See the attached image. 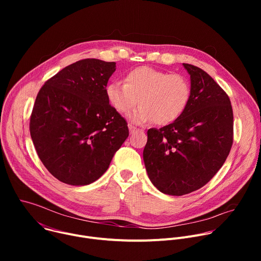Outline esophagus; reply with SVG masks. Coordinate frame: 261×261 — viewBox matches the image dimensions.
Segmentation results:
<instances>
[{"instance_id":"1","label":"esophagus","mask_w":261,"mask_h":261,"mask_svg":"<svg viewBox=\"0 0 261 261\" xmlns=\"http://www.w3.org/2000/svg\"><path fill=\"white\" fill-rule=\"evenodd\" d=\"M128 127H129V131H130V133H134V132H136V131H139V129H138V128H136L135 126H133V125H131V124H129V125H128Z\"/></svg>"}]
</instances>
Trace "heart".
Segmentation results:
<instances>
[{"label":"heart","instance_id":"b5f03b06","mask_svg":"<svg viewBox=\"0 0 261 261\" xmlns=\"http://www.w3.org/2000/svg\"><path fill=\"white\" fill-rule=\"evenodd\" d=\"M109 105L120 114H127L133 124L153 122L160 126L178 120L187 109L191 99V85L180 74H169L152 67H137L130 70L125 84L113 82L105 89Z\"/></svg>","mask_w":261,"mask_h":261}]
</instances>
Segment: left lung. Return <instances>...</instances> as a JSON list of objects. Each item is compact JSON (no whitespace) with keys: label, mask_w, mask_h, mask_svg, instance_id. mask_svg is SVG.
<instances>
[{"label":"left lung","mask_w":261,"mask_h":261,"mask_svg":"<svg viewBox=\"0 0 261 261\" xmlns=\"http://www.w3.org/2000/svg\"><path fill=\"white\" fill-rule=\"evenodd\" d=\"M182 65L190 74V103L175 122L148 129L143 150L151 181L173 196L203 187L224 164L233 142L228 95L202 69Z\"/></svg>","instance_id":"8db88e82"}]
</instances>
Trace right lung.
Instances as JSON below:
<instances>
[{
  "mask_svg": "<svg viewBox=\"0 0 261 261\" xmlns=\"http://www.w3.org/2000/svg\"><path fill=\"white\" fill-rule=\"evenodd\" d=\"M115 62L85 59L45 82L36 97L30 133L43 165L59 180L85 186L97 180L129 136L125 119L105 89Z\"/></svg>",
  "mask_w": 261,
  "mask_h": 261,
  "instance_id": "right-lung-1",
  "label": "right lung"
}]
</instances>
